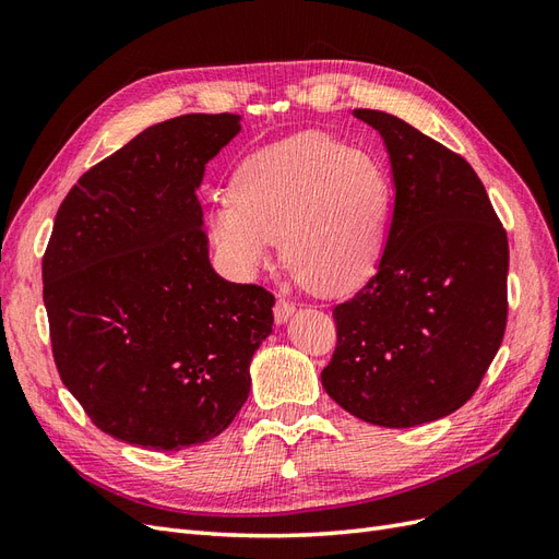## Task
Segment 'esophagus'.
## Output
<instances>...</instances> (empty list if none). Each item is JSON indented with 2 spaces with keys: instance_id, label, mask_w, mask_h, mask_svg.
Masks as SVG:
<instances>
[{
  "instance_id": "1",
  "label": "esophagus",
  "mask_w": 559,
  "mask_h": 559,
  "mask_svg": "<svg viewBox=\"0 0 559 559\" xmlns=\"http://www.w3.org/2000/svg\"><path fill=\"white\" fill-rule=\"evenodd\" d=\"M294 310H296V308H294V302H292V300L277 298V300H275V306H273V314H275V321H277V324H284V321L294 314Z\"/></svg>"
}]
</instances>
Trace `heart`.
Here are the masks:
<instances>
[{
  "label": "heart",
  "instance_id": "obj_1",
  "mask_svg": "<svg viewBox=\"0 0 559 559\" xmlns=\"http://www.w3.org/2000/svg\"><path fill=\"white\" fill-rule=\"evenodd\" d=\"M392 207L382 165L329 134L306 132L257 151L235 170L210 233L240 277L284 261L321 296L357 292L376 273Z\"/></svg>",
  "mask_w": 559,
  "mask_h": 559
}]
</instances>
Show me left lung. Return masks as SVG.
Returning a JSON list of instances; mask_svg holds the SVG:
<instances>
[{"label":"left lung","instance_id":"left-lung-1","mask_svg":"<svg viewBox=\"0 0 559 559\" xmlns=\"http://www.w3.org/2000/svg\"><path fill=\"white\" fill-rule=\"evenodd\" d=\"M354 116L382 134L396 198L378 273L333 308L321 384L354 417L405 429L480 386L509 317V238L460 154L392 114Z\"/></svg>","mask_w":559,"mask_h":559}]
</instances>
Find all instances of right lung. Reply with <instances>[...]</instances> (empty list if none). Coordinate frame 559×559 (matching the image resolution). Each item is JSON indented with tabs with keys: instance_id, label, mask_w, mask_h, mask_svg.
<instances>
[{
	"instance_id": "obj_1",
	"label": "right lung",
	"mask_w": 559,
	"mask_h": 559,
	"mask_svg": "<svg viewBox=\"0 0 559 559\" xmlns=\"http://www.w3.org/2000/svg\"><path fill=\"white\" fill-rule=\"evenodd\" d=\"M238 114L151 126L67 193L41 261L62 384L118 441L173 452L222 433L249 396L275 296L214 273L195 189Z\"/></svg>"
}]
</instances>
